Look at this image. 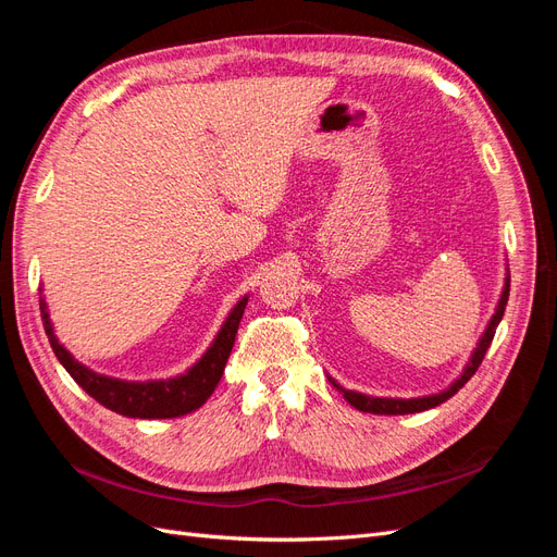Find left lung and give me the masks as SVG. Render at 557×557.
Returning <instances> with one entry per match:
<instances>
[{
    "label": "left lung",
    "instance_id": "1",
    "mask_svg": "<svg viewBox=\"0 0 557 557\" xmlns=\"http://www.w3.org/2000/svg\"><path fill=\"white\" fill-rule=\"evenodd\" d=\"M509 272V269H507ZM509 285H511V276L507 274L504 276V288H502V295H499V301H497V309L493 313V318L487 320V327L483 330L481 339L474 348V352H471L469 362L465 364L462 374L455 379L446 391L442 393H434V395H423V397H409V399H401V397H374V395H364V393H356V391H346L344 385L336 383L332 376H330V383L336 387L344 395V399L350 404V407H356L358 411H364V413H376V416H404V413H418V411H428V409H434L440 407V404H444L448 397H453L455 393L460 391V387L476 374L479 364L483 362L485 358V350L491 348V342L495 336V330L499 325V320L504 315V309H507V301H509Z\"/></svg>",
    "mask_w": 557,
    "mask_h": 557
}]
</instances>
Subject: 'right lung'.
I'll return each instance as SVG.
<instances>
[{"instance_id": "right-lung-1", "label": "right lung", "mask_w": 557, "mask_h": 557, "mask_svg": "<svg viewBox=\"0 0 557 557\" xmlns=\"http://www.w3.org/2000/svg\"><path fill=\"white\" fill-rule=\"evenodd\" d=\"M248 305V297H242L230 315L225 318L223 327L218 330L213 344L207 348L188 372L178 374L174 379H160V381H123L97 374L86 364H81L70 350H66L55 336L53 323H50L46 299H39L44 330L48 334L50 348H53L55 358L60 364L70 372V376L86 391L90 397H95L102 407L127 416V418H178L185 413H193L205 404L213 391L218 381H221L227 358L234 346V336H237L244 309Z\"/></svg>"}]
</instances>
